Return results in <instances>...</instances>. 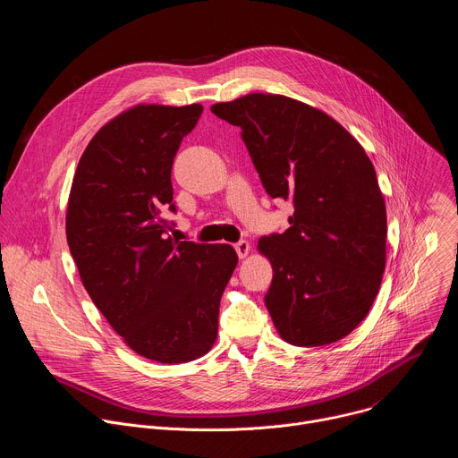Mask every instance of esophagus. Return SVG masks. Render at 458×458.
<instances>
[{
    "label": "esophagus",
    "instance_id": "obj_1",
    "mask_svg": "<svg viewBox=\"0 0 458 458\" xmlns=\"http://www.w3.org/2000/svg\"><path fill=\"white\" fill-rule=\"evenodd\" d=\"M233 248H235L239 259H244L250 253V242L248 241H239V242L233 244Z\"/></svg>",
    "mask_w": 458,
    "mask_h": 458
}]
</instances>
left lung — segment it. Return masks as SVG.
I'll return each mask as SVG.
<instances>
[{
  "instance_id": "obj_1",
  "label": "left lung",
  "mask_w": 458,
  "mask_h": 458,
  "mask_svg": "<svg viewBox=\"0 0 458 458\" xmlns=\"http://www.w3.org/2000/svg\"><path fill=\"white\" fill-rule=\"evenodd\" d=\"M241 128L272 199L293 203L290 228L259 239L274 268L265 295L293 346L332 344L368 315L386 268V205L375 168L334 117L277 94L210 108Z\"/></svg>"
}]
</instances>
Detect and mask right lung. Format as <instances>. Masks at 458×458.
<instances>
[{"mask_svg": "<svg viewBox=\"0 0 458 458\" xmlns=\"http://www.w3.org/2000/svg\"><path fill=\"white\" fill-rule=\"evenodd\" d=\"M201 112L138 105L108 121L80 159L67 208L69 248L96 308L136 353L163 364L210 352L237 267L230 244L166 233L174 157Z\"/></svg>", "mask_w": 458, "mask_h": 458, "instance_id": "obj_1", "label": "right lung"}]
</instances>
